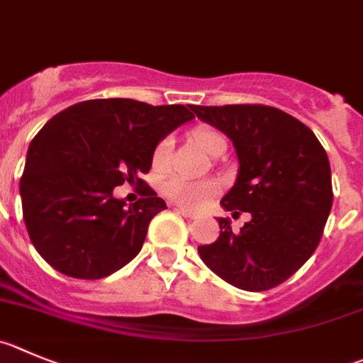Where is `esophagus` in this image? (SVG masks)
Returning a JSON list of instances; mask_svg holds the SVG:
<instances>
[{"label": "esophagus", "instance_id": "esophagus-1", "mask_svg": "<svg viewBox=\"0 0 363 363\" xmlns=\"http://www.w3.org/2000/svg\"><path fill=\"white\" fill-rule=\"evenodd\" d=\"M179 213H181L182 216H186V218H189V220H197L199 218V215L197 213H193V211H189V209H184V208H179Z\"/></svg>", "mask_w": 363, "mask_h": 363}]
</instances>
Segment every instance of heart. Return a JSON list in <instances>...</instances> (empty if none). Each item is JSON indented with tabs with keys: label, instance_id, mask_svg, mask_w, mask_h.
I'll return each mask as SVG.
<instances>
[{
	"label": "heart",
	"instance_id": "heart-1",
	"mask_svg": "<svg viewBox=\"0 0 363 363\" xmlns=\"http://www.w3.org/2000/svg\"><path fill=\"white\" fill-rule=\"evenodd\" d=\"M191 140L195 141L197 147H201L202 150L213 154L220 145H225V138L220 130L211 127H199L191 132ZM172 148H174V141L172 138H162L154 148V154H152V164L157 170H162L168 166L172 155ZM161 191L164 197H168L170 201H174L175 204L182 206V208L188 209H201L211 201L216 195V186L213 182L206 181H189V179L179 177H168L166 181H162Z\"/></svg>",
	"mask_w": 363,
	"mask_h": 363
}]
</instances>
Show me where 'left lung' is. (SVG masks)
Wrapping results in <instances>:
<instances>
[{
	"instance_id": "left-lung-1",
	"label": "left lung",
	"mask_w": 363,
	"mask_h": 363,
	"mask_svg": "<svg viewBox=\"0 0 363 363\" xmlns=\"http://www.w3.org/2000/svg\"><path fill=\"white\" fill-rule=\"evenodd\" d=\"M191 111L235 143L238 179L222 206L252 216L240 233L218 218V240L199 247V254L236 289H274L308 262L323 238L333 204L326 150L303 121L270 105H193Z\"/></svg>"
}]
</instances>
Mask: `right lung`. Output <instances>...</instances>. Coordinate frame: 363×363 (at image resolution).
Here are the masks:
<instances>
[{
	"label": "right lung",
	"mask_w": 363,
	"mask_h": 363,
	"mask_svg": "<svg viewBox=\"0 0 363 363\" xmlns=\"http://www.w3.org/2000/svg\"><path fill=\"white\" fill-rule=\"evenodd\" d=\"M195 118L184 105L100 98L60 111L32 140L19 181L23 218L37 252L59 272L101 279L138 256L166 202L140 179L159 141ZM127 180L134 205L112 197Z\"/></svg>",
	"instance_id": "add662e5"
}]
</instances>
